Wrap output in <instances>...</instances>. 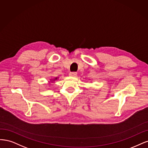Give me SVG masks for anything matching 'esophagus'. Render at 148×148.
Returning a JSON list of instances; mask_svg holds the SVG:
<instances>
[{"instance_id":"34e87169","label":"esophagus","mask_w":148,"mask_h":148,"mask_svg":"<svg viewBox=\"0 0 148 148\" xmlns=\"http://www.w3.org/2000/svg\"><path fill=\"white\" fill-rule=\"evenodd\" d=\"M69 76L71 77H76V75H77V73L76 72H71L69 73Z\"/></svg>"}]
</instances>
